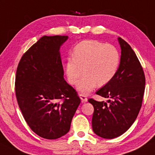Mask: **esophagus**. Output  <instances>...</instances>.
<instances>
[{
	"label": "esophagus",
	"mask_w": 155,
	"mask_h": 155,
	"mask_svg": "<svg viewBox=\"0 0 155 155\" xmlns=\"http://www.w3.org/2000/svg\"><path fill=\"white\" fill-rule=\"evenodd\" d=\"M79 97H80V98H81L82 102H85L88 101V99H87V97L84 95V94H79Z\"/></svg>",
	"instance_id": "esophagus-1"
}]
</instances>
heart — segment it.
<instances>
[{"label": "heart", "instance_id": "b5f03b06", "mask_svg": "<svg viewBox=\"0 0 155 155\" xmlns=\"http://www.w3.org/2000/svg\"><path fill=\"white\" fill-rule=\"evenodd\" d=\"M120 53L118 48L98 40L82 41L74 48V55L67 57L65 72L68 81L76 84L80 92L88 94L98 84L103 86L111 81L119 69Z\"/></svg>", "mask_w": 155, "mask_h": 155}]
</instances>
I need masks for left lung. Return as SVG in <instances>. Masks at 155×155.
<instances>
[{
  "label": "left lung",
  "instance_id": "8db88e82",
  "mask_svg": "<svg viewBox=\"0 0 155 155\" xmlns=\"http://www.w3.org/2000/svg\"><path fill=\"white\" fill-rule=\"evenodd\" d=\"M120 64L115 77L100 89L97 94L109 98L106 102L89 99L94 107L92 129L104 139H114L134 124L140 110L145 89V76L131 46L120 37Z\"/></svg>",
  "mask_w": 155,
  "mask_h": 155
}]
</instances>
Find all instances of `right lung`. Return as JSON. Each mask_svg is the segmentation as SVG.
I'll return each instance as SVG.
<instances>
[{
	"label": "right lung",
	"instance_id": "1",
	"mask_svg": "<svg viewBox=\"0 0 155 155\" xmlns=\"http://www.w3.org/2000/svg\"><path fill=\"white\" fill-rule=\"evenodd\" d=\"M68 36H43L24 54L15 80L17 102L28 126L40 137L69 131L81 100L65 81L60 48Z\"/></svg>",
	"mask_w": 155,
	"mask_h": 155
}]
</instances>
